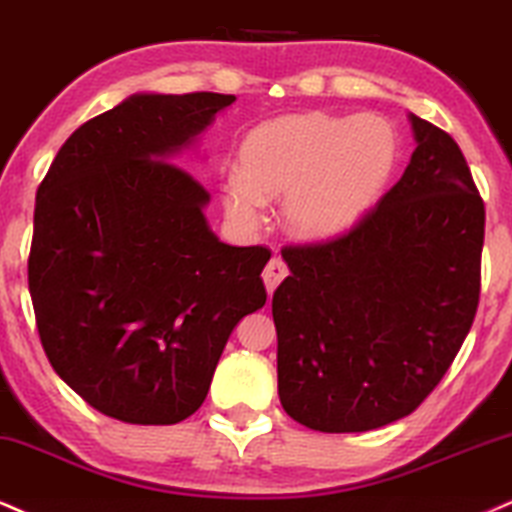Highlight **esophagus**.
<instances>
[{"label":"esophagus","mask_w":512,"mask_h":512,"mask_svg":"<svg viewBox=\"0 0 512 512\" xmlns=\"http://www.w3.org/2000/svg\"><path fill=\"white\" fill-rule=\"evenodd\" d=\"M287 273H289V270H287L285 261H282V258H273V261L268 263L266 270H263V282H266L268 294L275 292L277 285H280V282L287 277Z\"/></svg>","instance_id":"obj_1"}]
</instances>
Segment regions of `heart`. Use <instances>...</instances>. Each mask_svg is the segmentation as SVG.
<instances>
[{"instance_id": "obj_1", "label": "heart", "mask_w": 512, "mask_h": 512, "mask_svg": "<svg viewBox=\"0 0 512 512\" xmlns=\"http://www.w3.org/2000/svg\"><path fill=\"white\" fill-rule=\"evenodd\" d=\"M399 142L377 116L285 113L256 125L239 149V173L220 187L227 216L261 223L263 204L285 197L282 223L304 242L342 235L380 197Z\"/></svg>"}]
</instances>
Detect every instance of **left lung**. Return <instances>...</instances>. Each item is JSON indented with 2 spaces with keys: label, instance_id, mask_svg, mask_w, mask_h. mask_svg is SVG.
Masks as SVG:
<instances>
[{
  "label": "left lung",
  "instance_id": "8db88e82",
  "mask_svg": "<svg viewBox=\"0 0 512 512\" xmlns=\"http://www.w3.org/2000/svg\"><path fill=\"white\" fill-rule=\"evenodd\" d=\"M401 180L344 235L282 249L277 391L318 432L406 418L451 368L482 287L484 201L456 140L410 113Z\"/></svg>",
  "mask_w": 512,
  "mask_h": 512
}]
</instances>
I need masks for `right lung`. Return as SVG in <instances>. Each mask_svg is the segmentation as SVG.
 I'll list each match as a JSON object with an SVG mask.
<instances>
[{"label":"right lung","mask_w":512,"mask_h":512,"mask_svg":"<svg viewBox=\"0 0 512 512\" xmlns=\"http://www.w3.org/2000/svg\"><path fill=\"white\" fill-rule=\"evenodd\" d=\"M232 94H132L82 123L37 187L28 287L56 375L109 418L175 425L227 337L266 304V246L208 230V192L168 159Z\"/></svg>","instance_id":"add662e5"}]
</instances>
